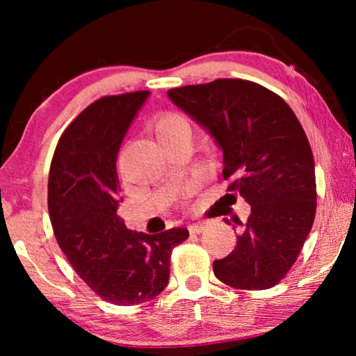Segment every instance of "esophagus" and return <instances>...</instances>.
I'll return each mask as SVG.
<instances>
[{"label":"esophagus","mask_w":356,"mask_h":356,"mask_svg":"<svg viewBox=\"0 0 356 356\" xmlns=\"http://www.w3.org/2000/svg\"><path fill=\"white\" fill-rule=\"evenodd\" d=\"M207 222H193V225L188 226V231L191 234H201L202 231H206Z\"/></svg>","instance_id":"1"}]
</instances>
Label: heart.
I'll use <instances>...</instances> for the list:
<instances>
[{"label":"heart","instance_id":"obj_1","mask_svg":"<svg viewBox=\"0 0 356 356\" xmlns=\"http://www.w3.org/2000/svg\"><path fill=\"white\" fill-rule=\"evenodd\" d=\"M179 127H186V122L177 113H163L160 114V116H156L154 120V130L156 136H159V140L172 134V131L177 130Z\"/></svg>","mask_w":356,"mask_h":356}]
</instances>
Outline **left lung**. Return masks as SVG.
I'll list each match as a JSON object with an SVG mask.
<instances>
[{
  "mask_svg": "<svg viewBox=\"0 0 356 356\" xmlns=\"http://www.w3.org/2000/svg\"><path fill=\"white\" fill-rule=\"evenodd\" d=\"M168 97L218 144L227 190L251 206L246 225L234 220L237 245L213 262L215 276L246 291L276 286L316 216L314 156L297 116L278 94L234 78L170 89Z\"/></svg>",
  "mask_w": 356,
  "mask_h": 356,
  "instance_id": "left-lung-1",
  "label": "left lung"
}]
</instances>
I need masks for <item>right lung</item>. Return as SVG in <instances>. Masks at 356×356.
I'll list each match as a JSON object with an SVG mask.
<instances>
[{"instance_id": "obj_1", "label": "right lung", "mask_w": 356, "mask_h": 356, "mask_svg": "<svg viewBox=\"0 0 356 356\" xmlns=\"http://www.w3.org/2000/svg\"><path fill=\"white\" fill-rule=\"evenodd\" d=\"M149 91L106 95L72 120L48 176V213L59 248L78 276L108 303L140 305L168 286L174 246L188 229L155 236L127 229L118 215L116 160Z\"/></svg>"}]
</instances>
